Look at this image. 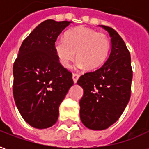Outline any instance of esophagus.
Wrapping results in <instances>:
<instances>
[{
  "label": "esophagus",
  "instance_id": "1",
  "mask_svg": "<svg viewBox=\"0 0 149 149\" xmlns=\"http://www.w3.org/2000/svg\"><path fill=\"white\" fill-rule=\"evenodd\" d=\"M79 77H80V75L77 74V73H73V74H72V80H73V82H74V83H77Z\"/></svg>",
  "mask_w": 149,
  "mask_h": 149
}]
</instances>
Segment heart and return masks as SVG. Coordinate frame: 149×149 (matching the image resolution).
Here are the masks:
<instances>
[{"mask_svg": "<svg viewBox=\"0 0 149 149\" xmlns=\"http://www.w3.org/2000/svg\"><path fill=\"white\" fill-rule=\"evenodd\" d=\"M109 40L106 34L88 29L78 27L65 34L64 40L55 43V51L59 61L68 68L75 56L78 68L88 70L99 68L106 61L109 52Z\"/></svg>", "mask_w": 149, "mask_h": 149, "instance_id": "1", "label": "heart"}]
</instances>
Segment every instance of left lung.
Returning <instances> with one entry per match:
<instances>
[{
	"label": "left lung",
	"instance_id": "1",
	"mask_svg": "<svg viewBox=\"0 0 149 149\" xmlns=\"http://www.w3.org/2000/svg\"><path fill=\"white\" fill-rule=\"evenodd\" d=\"M109 33L111 52L103 66L79 78L83 88L80 116L85 127L104 130L121 116L131 96L132 70L125 41L112 28L100 25Z\"/></svg>",
	"mask_w": 149,
	"mask_h": 149
}]
</instances>
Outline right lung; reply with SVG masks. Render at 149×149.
I'll use <instances>...</instances> for the list:
<instances>
[{"label": "right lung", "instance_id": "right-lung-1", "mask_svg": "<svg viewBox=\"0 0 149 149\" xmlns=\"http://www.w3.org/2000/svg\"><path fill=\"white\" fill-rule=\"evenodd\" d=\"M72 21L46 20L21 45L13 65V97L21 116L36 128L55 124L59 106L72 86V73L59 61L55 42Z\"/></svg>", "mask_w": 149, "mask_h": 149}]
</instances>
